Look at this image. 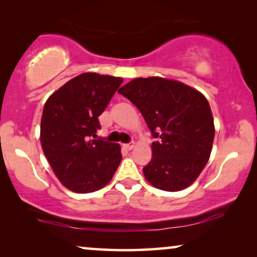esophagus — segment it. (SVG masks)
Returning <instances> with one entry per match:
<instances>
[{
    "instance_id": "obj_1",
    "label": "esophagus",
    "mask_w": 257,
    "mask_h": 257,
    "mask_svg": "<svg viewBox=\"0 0 257 257\" xmlns=\"http://www.w3.org/2000/svg\"><path fill=\"white\" fill-rule=\"evenodd\" d=\"M135 145H136V144H135V142H131V143H128V144H125V145H124V147H125V149H126V150L131 151V150L133 149V147H135Z\"/></svg>"
}]
</instances>
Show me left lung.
<instances>
[{"label":"left lung","mask_w":257,"mask_h":257,"mask_svg":"<svg viewBox=\"0 0 257 257\" xmlns=\"http://www.w3.org/2000/svg\"><path fill=\"white\" fill-rule=\"evenodd\" d=\"M118 92L142 112L153 138L143 168L154 187L177 192L191 186L212 152L214 120L206 97L186 84L160 77L136 78Z\"/></svg>","instance_id":"8db88e82"}]
</instances>
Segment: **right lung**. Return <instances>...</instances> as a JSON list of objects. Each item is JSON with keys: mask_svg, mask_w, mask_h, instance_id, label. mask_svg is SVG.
Segmentation results:
<instances>
[{"mask_svg": "<svg viewBox=\"0 0 257 257\" xmlns=\"http://www.w3.org/2000/svg\"><path fill=\"white\" fill-rule=\"evenodd\" d=\"M121 83L119 77L82 73L59 87L44 105L42 149L70 191L91 193L103 188L120 164V146L97 138L96 133L100 128L98 117Z\"/></svg>", "mask_w": 257, "mask_h": 257, "instance_id": "obj_1", "label": "right lung"}]
</instances>
